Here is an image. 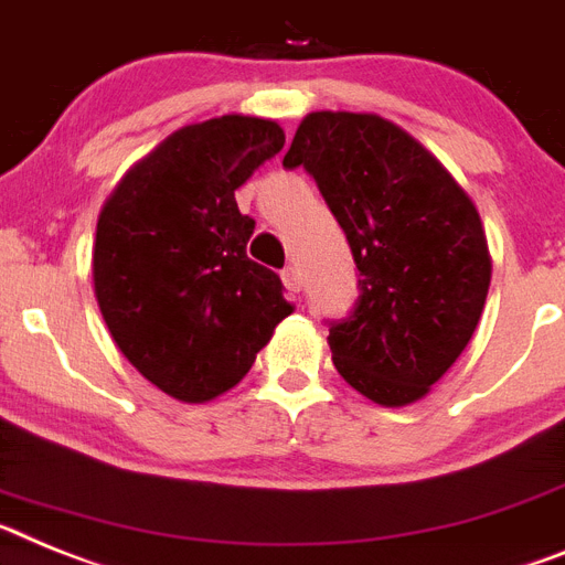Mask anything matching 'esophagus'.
<instances>
[{
  "mask_svg": "<svg viewBox=\"0 0 565 565\" xmlns=\"http://www.w3.org/2000/svg\"><path fill=\"white\" fill-rule=\"evenodd\" d=\"M281 281L289 292H301V273L296 267H284L281 269Z\"/></svg>",
  "mask_w": 565,
  "mask_h": 565,
  "instance_id": "obj_1",
  "label": "esophagus"
}]
</instances>
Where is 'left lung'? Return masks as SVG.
<instances>
[{
	"mask_svg": "<svg viewBox=\"0 0 565 565\" xmlns=\"http://www.w3.org/2000/svg\"><path fill=\"white\" fill-rule=\"evenodd\" d=\"M284 167L316 179L361 276L350 316L327 321L335 370L381 406L424 398L466 350L489 292L472 199L375 113H310Z\"/></svg>",
	"mask_w": 565,
	"mask_h": 565,
	"instance_id": "8db88e82",
	"label": "left lung"
}]
</instances>
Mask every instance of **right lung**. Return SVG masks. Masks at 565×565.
<instances>
[{"instance_id": "obj_1", "label": "right lung", "mask_w": 565, "mask_h": 565, "mask_svg": "<svg viewBox=\"0 0 565 565\" xmlns=\"http://www.w3.org/2000/svg\"><path fill=\"white\" fill-rule=\"evenodd\" d=\"M281 147V127L255 116L181 127L102 207L93 247L102 318L170 398L204 404L233 390L292 312L281 278L247 258L255 222L235 204V190Z\"/></svg>"}]
</instances>
